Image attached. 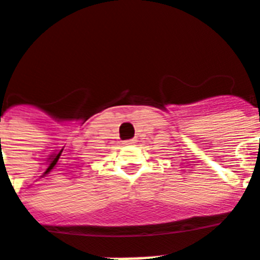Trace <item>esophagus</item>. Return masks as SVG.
Masks as SVG:
<instances>
[{"mask_svg": "<svg viewBox=\"0 0 260 260\" xmlns=\"http://www.w3.org/2000/svg\"><path fill=\"white\" fill-rule=\"evenodd\" d=\"M135 143H136V140H135V139H129V140H125V142H124V144H128V146Z\"/></svg>", "mask_w": 260, "mask_h": 260, "instance_id": "1", "label": "esophagus"}]
</instances>
